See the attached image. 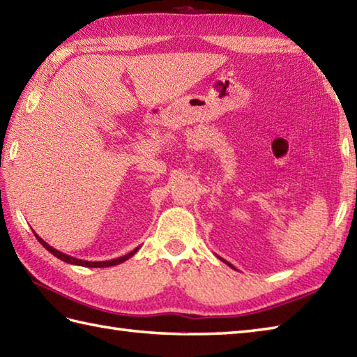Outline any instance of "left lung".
<instances>
[{
    "label": "left lung",
    "mask_w": 357,
    "mask_h": 357,
    "mask_svg": "<svg viewBox=\"0 0 357 357\" xmlns=\"http://www.w3.org/2000/svg\"><path fill=\"white\" fill-rule=\"evenodd\" d=\"M220 260H221V261H225L226 264H229V266H230V268H234V266H232V264H230V263H227L226 260H222V258H221V257H220ZM234 269H235V268H234Z\"/></svg>",
    "instance_id": "left-lung-1"
}]
</instances>
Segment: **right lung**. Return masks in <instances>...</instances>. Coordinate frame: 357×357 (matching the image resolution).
<instances>
[{"label": "right lung", "instance_id": "right-lung-1", "mask_svg": "<svg viewBox=\"0 0 357 357\" xmlns=\"http://www.w3.org/2000/svg\"><path fill=\"white\" fill-rule=\"evenodd\" d=\"M35 236H37V240L41 243V246H43L45 249H47L52 255L60 258L61 261L69 263V264H75V266H83V268H108V266H114V264L123 263L125 260H128V258H131L132 255H135L137 250H139V248H141V246H139L136 249H132L131 252H128L127 255H122V257H119V258H113V260H107V261H86V260H80V258H75V257H71V255H68V254H63V252H60V250H57L55 248L49 246V244L43 238H40L37 234H35Z\"/></svg>", "mask_w": 357, "mask_h": 357}]
</instances>
